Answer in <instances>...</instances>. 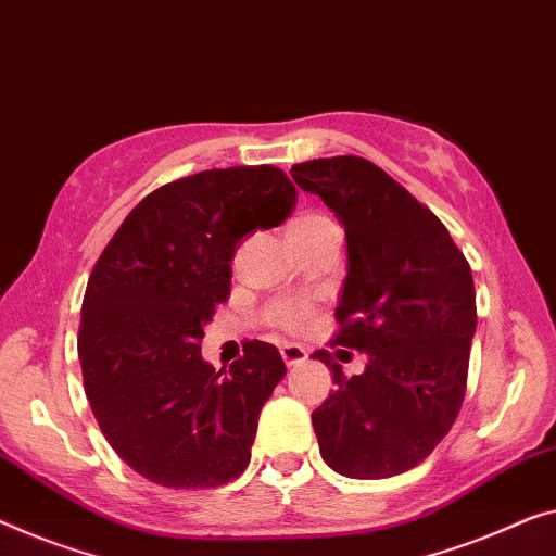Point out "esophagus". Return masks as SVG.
Here are the masks:
<instances>
[{
  "label": "esophagus",
  "instance_id": "esophagus-1",
  "mask_svg": "<svg viewBox=\"0 0 556 556\" xmlns=\"http://www.w3.org/2000/svg\"><path fill=\"white\" fill-rule=\"evenodd\" d=\"M279 352L287 367H296V364H302L306 359V350L300 344H281Z\"/></svg>",
  "mask_w": 556,
  "mask_h": 556
}]
</instances>
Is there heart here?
Instances as JSON below:
<instances>
[{
  "mask_svg": "<svg viewBox=\"0 0 556 556\" xmlns=\"http://www.w3.org/2000/svg\"><path fill=\"white\" fill-rule=\"evenodd\" d=\"M325 231H339L334 217H329L327 212L319 210H306L292 219L287 235L289 239H304L314 235H325ZM312 319L314 309L304 302H279L267 312L269 325L285 331H302L312 325Z\"/></svg>",
  "mask_w": 556,
  "mask_h": 556,
  "instance_id": "1",
  "label": "heart"
}]
</instances>
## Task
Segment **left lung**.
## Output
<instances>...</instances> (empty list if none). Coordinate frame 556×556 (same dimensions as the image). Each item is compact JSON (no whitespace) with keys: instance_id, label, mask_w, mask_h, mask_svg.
Returning a JSON list of instances; mask_svg holds the SVG:
<instances>
[{"instance_id":"1","label":"left lung","mask_w":556,"mask_h":556,"mask_svg":"<svg viewBox=\"0 0 556 556\" xmlns=\"http://www.w3.org/2000/svg\"><path fill=\"white\" fill-rule=\"evenodd\" d=\"M289 174L346 235L331 346L367 354L354 377L327 350L312 354L337 384L312 412L321 459L352 479L402 475L434 452L462 407L477 329L469 262L437 214L369 160L327 156Z\"/></svg>"}]
</instances>
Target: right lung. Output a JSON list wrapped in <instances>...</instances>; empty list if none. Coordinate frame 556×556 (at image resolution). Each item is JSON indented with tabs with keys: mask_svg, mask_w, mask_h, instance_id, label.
Segmentation results:
<instances>
[{
	"mask_svg": "<svg viewBox=\"0 0 556 556\" xmlns=\"http://www.w3.org/2000/svg\"><path fill=\"white\" fill-rule=\"evenodd\" d=\"M294 202L271 164L199 172L147 194L97 260L79 325L85 392L106 442L149 482L212 490L250 464L287 367L254 339L217 371L202 337L229 296L239 239L281 225Z\"/></svg>",
	"mask_w": 556,
	"mask_h": 556,
	"instance_id": "right-lung-1",
	"label": "right lung"
}]
</instances>
